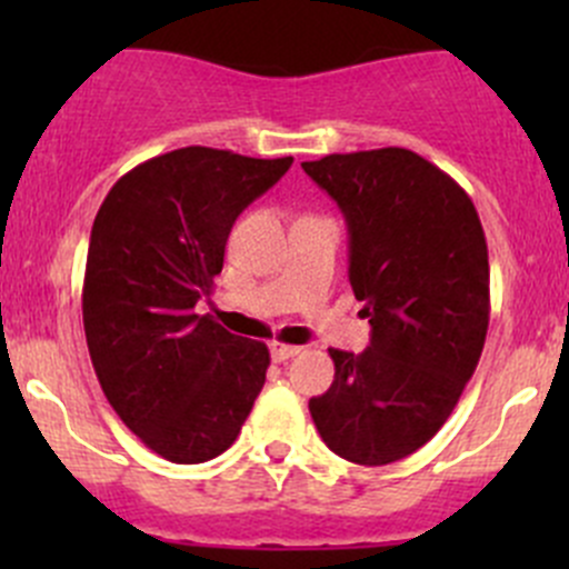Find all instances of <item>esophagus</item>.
I'll return each instance as SVG.
<instances>
[{"label":"esophagus","instance_id":"obj_1","mask_svg":"<svg viewBox=\"0 0 569 569\" xmlns=\"http://www.w3.org/2000/svg\"><path fill=\"white\" fill-rule=\"evenodd\" d=\"M300 352H302V347H295V343H283V341L269 343V355H272L274 363H283V360L297 358Z\"/></svg>","mask_w":569,"mask_h":569}]
</instances>
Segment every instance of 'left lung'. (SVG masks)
<instances>
[{"mask_svg": "<svg viewBox=\"0 0 569 569\" xmlns=\"http://www.w3.org/2000/svg\"><path fill=\"white\" fill-rule=\"evenodd\" d=\"M302 170L347 217L349 283L371 325L360 355L330 349L336 380L308 410L343 460H405L438 435L485 349L479 214L455 178L407 148L330 153Z\"/></svg>", "mask_w": 569, "mask_h": 569, "instance_id": "1", "label": "left lung"}]
</instances>
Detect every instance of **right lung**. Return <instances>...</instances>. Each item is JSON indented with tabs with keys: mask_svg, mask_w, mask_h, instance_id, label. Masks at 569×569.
Returning a JSON list of instances; mask_svg holds the SVG:
<instances>
[{
	"mask_svg": "<svg viewBox=\"0 0 569 569\" xmlns=\"http://www.w3.org/2000/svg\"><path fill=\"white\" fill-rule=\"evenodd\" d=\"M295 159L189 146L114 181L90 231L82 319L120 421L178 465L237 440L269 369L267 343L194 313L222 272L233 222Z\"/></svg>",
	"mask_w": 569,
	"mask_h": 569,
	"instance_id": "1",
	"label": "right lung"
}]
</instances>
